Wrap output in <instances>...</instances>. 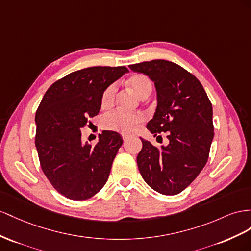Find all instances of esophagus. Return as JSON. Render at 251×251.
<instances>
[{"label":"esophagus","instance_id":"esophagus-1","mask_svg":"<svg viewBox=\"0 0 251 251\" xmlns=\"http://www.w3.org/2000/svg\"><path fill=\"white\" fill-rule=\"evenodd\" d=\"M122 138H123V140H124V141L126 142V141H127V139H128V135H127V134H124V133H123V134H122Z\"/></svg>","mask_w":251,"mask_h":251}]
</instances>
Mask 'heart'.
Listing matches in <instances>:
<instances>
[{"label":"heart","mask_w":251,"mask_h":251,"mask_svg":"<svg viewBox=\"0 0 251 251\" xmlns=\"http://www.w3.org/2000/svg\"><path fill=\"white\" fill-rule=\"evenodd\" d=\"M127 84L133 92L141 99H146L152 91V82L147 75H137L131 76ZM118 92L117 84H111L107 87L101 99L103 108H109L114 102ZM145 121V117L140 112L127 113L121 110H114L106 113L101 120V125L106 130L130 133L137 129L138 126Z\"/></svg>","instance_id":"heart-1"}]
</instances>
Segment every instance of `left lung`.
<instances>
[{
    "label": "left lung",
    "mask_w": 251,
    "mask_h": 251,
    "mask_svg": "<svg viewBox=\"0 0 251 251\" xmlns=\"http://www.w3.org/2000/svg\"><path fill=\"white\" fill-rule=\"evenodd\" d=\"M129 68L154 83L157 106L147 129L154 137L167 132L169 140L167 146L157 148L141 139L143 147L137 156L141 176L162 195H177L208 160L214 134L211 102L198 78L176 63L152 60Z\"/></svg>",
    "instance_id": "1"
}]
</instances>
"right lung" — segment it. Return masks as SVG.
I'll return each mask as SVG.
<instances>
[{"label": "right lung", "mask_w": 251, "mask_h": 251, "mask_svg": "<svg viewBox=\"0 0 251 251\" xmlns=\"http://www.w3.org/2000/svg\"><path fill=\"white\" fill-rule=\"evenodd\" d=\"M126 73L125 66L74 71L54 82L43 97L35 113V147L43 173L64 197L87 200L108 180L122 137L105 130L91 146L82 143L81 128L101 109L104 90Z\"/></svg>", "instance_id": "right-lung-1"}]
</instances>
